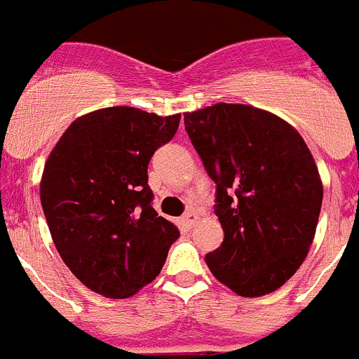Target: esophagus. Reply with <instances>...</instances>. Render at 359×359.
Here are the masks:
<instances>
[{
  "label": "esophagus",
  "instance_id": "34e87169",
  "mask_svg": "<svg viewBox=\"0 0 359 359\" xmlns=\"http://www.w3.org/2000/svg\"><path fill=\"white\" fill-rule=\"evenodd\" d=\"M197 213H195V211H188V213H184V217H182V226L184 227H191L193 224L197 222Z\"/></svg>",
  "mask_w": 359,
  "mask_h": 359
}]
</instances>
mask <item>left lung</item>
<instances>
[{"mask_svg":"<svg viewBox=\"0 0 359 359\" xmlns=\"http://www.w3.org/2000/svg\"><path fill=\"white\" fill-rule=\"evenodd\" d=\"M191 144L217 184L222 245L205 255L218 282L245 298L282 287L316 233L323 186L294 128L248 104L184 114Z\"/></svg>","mask_w":359,"mask_h":359,"instance_id":"left-lung-1","label":"left lung"}]
</instances>
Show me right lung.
<instances>
[{"mask_svg": "<svg viewBox=\"0 0 359 359\" xmlns=\"http://www.w3.org/2000/svg\"><path fill=\"white\" fill-rule=\"evenodd\" d=\"M180 114L161 117L111 106L76 119L50 151L41 205L68 269L106 298H128L154 282L175 224L154 210L148 164L173 139Z\"/></svg>", "mask_w": 359, "mask_h": 359, "instance_id": "add662e5", "label": "right lung"}]
</instances>
